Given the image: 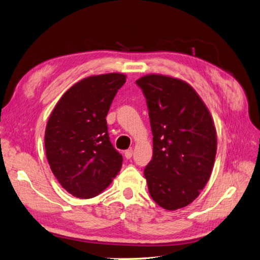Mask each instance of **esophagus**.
<instances>
[{
    "label": "esophagus",
    "instance_id": "34e87169",
    "mask_svg": "<svg viewBox=\"0 0 260 260\" xmlns=\"http://www.w3.org/2000/svg\"><path fill=\"white\" fill-rule=\"evenodd\" d=\"M124 155H125V157H126V158L129 159V158L132 157V156H133V149H132V148H129V149H127V150H125Z\"/></svg>",
    "mask_w": 260,
    "mask_h": 260
}]
</instances>
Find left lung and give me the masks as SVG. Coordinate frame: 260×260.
Wrapping results in <instances>:
<instances>
[{
	"instance_id": "1",
	"label": "left lung",
	"mask_w": 260,
	"mask_h": 260,
	"mask_svg": "<svg viewBox=\"0 0 260 260\" xmlns=\"http://www.w3.org/2000/svg\"><path fill=\"white\" fill-rule=\"evenodd\" d=\"M136 84L146 99L153 133V158L144 170L149 194L164 209L183 208L212 174L217 150L213 118L182 80L150 74Z\"/></svg>"
}]
</instances>
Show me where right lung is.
<instances>
[{"label": "right lung", "mask_w": 260, "mask_h": 260, "mask_svg": "<svg viewBox=\"0 0 260 260\" xmlns=\"http://www.w3.org/2000/svg\"><path fill=\"white\" fill-rule=\"evenodd\" d=\"M125 82L119 73L84 78L65 92L48 118L44 140L48 164L58 183L75 197L98 196L122 167L106 116Z\"/></svg>", "instance_id": "1"}]
</instances>
